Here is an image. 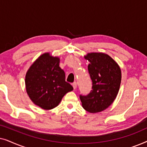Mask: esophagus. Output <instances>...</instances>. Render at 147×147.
<instances>
[{
  "label": "esophagus",
  "instance_id": "34e87169",
  "mask_svg": "<svg viewBox=\"0 0 147 147\" xmlns=\"http://www.w3.org/2000/svg\"><path fill=\"white\" fill-rule=\"evenodd\" d=\"M72 86H73L74 89L76 90V88H77V84H76V82H74V83L72 84Z\"/></svg>",
  "mask_w": 147,
  "mask_h": 147
}]
</instances>
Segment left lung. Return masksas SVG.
<instances>
[{
	"mask_svg": "<svg viewBox=\"0 0 147 147\" xmlns=\"http://www.w3.org/2000/svg\"><path fill=\"white\" fill-rule=\"evenodd\" d=\"M84 58L90 61L88 68L92 80V90L88 96H80V100L86 111L98 113L108 108L116 99L121 83V69L104 53H88Z\"/></svg>",
	"mask_w": 147,
	"mask_h": 147,
	"instance_id": "8db88e82",
	"label": "left lung"
}]
</instances>
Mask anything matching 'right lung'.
<instances>
[{
  "instance_id": "1",
  "label": "right lung",
  "mask_w": 147,
  "mask_h": 147,
  "mask_svg": "<svg viewBox=\"0 0 147 147\" xmlns=\"http://www.w3.org/2000/svg\"><path fill=\"white\" fill-rule=\"evenodd\" d=\"M60 58L50 53L40 55L25 75L26 91L36 106L51 110L59 105L64 96L74 90L65 82V72L59 67Z\"/></svg>"
}]
</instances>
